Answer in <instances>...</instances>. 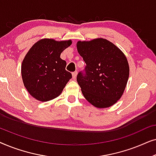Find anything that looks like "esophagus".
Returning <instances> with one entry per match:
<instances>
[{"instance_id":"obj_1","label":"esophagus","mask_w":156,"mask_h":156,"mask_svg":"<svg viewBox=\"0 0 156 156\" xmlns=\"http://www.w3.org/2000/svg\"><path fill=\"white\" fill-rule=\"evenodd\" d=\"M76 75H77V72H74L73 73H72V78H73L74 80H76Z\"/></svg>"}]
</instances>
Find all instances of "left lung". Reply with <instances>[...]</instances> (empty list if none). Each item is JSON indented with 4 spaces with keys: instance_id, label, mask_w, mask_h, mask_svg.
<instances>
[{
    "instance_id": "1",
    "label": "left lung",
    "mask_w": 156,
    "mask_h": 156,
    "mask_svg": "<svg viewBox=\"0 0 156 156\" xmlns=\"http://www.w3.org/2000/svg\"><path fill=\"white\" fill-rule=\"evenodd\" d=\"M76 48L87 65L76 76L84 98L97 108L114 105L123 95L129 80L125 55L104 38L78 41Z\"/></svg>"
}]
</instances>
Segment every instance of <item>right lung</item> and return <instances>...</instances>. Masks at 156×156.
<instances>
[{"label": "right lung", "mask_w": 156, "mask_h": 156, "mask_svg": "<svg viewBox=\"0 0 156 156\" xmlns=\"http://www.w3.org/2000/svg\"><path fill=\"white\" fill-rule=\"evenodd\" d=\"M72 44V40L56 41L44 38L30 49L21 65L24 86L33 98L48 101L60 95L72 78L65 69L67 62L61 53Z\"/></svg>", "instance_id": "add662e5"}]
</instances>
